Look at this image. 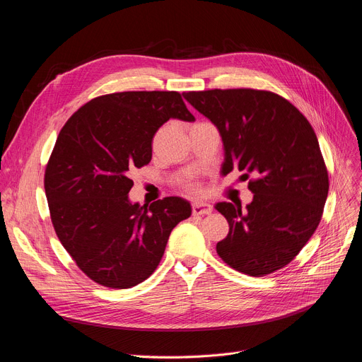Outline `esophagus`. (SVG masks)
Masks as SVG:
<instances>
[{
  "mask_svg": "<svg viewBox=\"0 0 362 362\" xmlns=\"http://www.w3.org/2000/svg\"><path fill=\"white\" fill-rule=\"evenodd\" d=\"M211 210H214V207H211V204H209L206 202L193 203V214L194 215H210Z\"/></svg>",
  "mask_w": 362,
  "mask_h": 362,
  "instance_id": "obj_1",
  "label": "esophagus"
}]
</instances>
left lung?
<instances>
[{"label": "left lung", "mask_w": 362, "mask_h": 362, "mask_svg": "<svg viewBox=\"0 0 362 362\" xmlns=\"http://www.w3.org/2000/svg\"><path fill=\"white\" fill-rule=\"evenodd\" d=\"M215 124L225 151L222 174L244 171L252 202H221L229 232L219 257L241 273L264 276L295 259L320 223L327 169L307 118L282 96L254 89L182 93Z\"/></svg>", "instance_id": "8db88e82"}]
</instances>
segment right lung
Wrapping results in <instances>:
<instances>
[{
	"label": "right lung",
	"instance_id": "obj_1",
	"mask_svg": "<svg viewBox=\"0 0 362 362\" xmlns=\"http://www.w3.org/2000/svg\"><path fill=\"white\" fill-rule=\"evenodd\" d=\"M193 122L178 92H121L92 99L62 127L45 171L51 221L62 247L96 284L127 289L158 267L191 206L166 197L132 203L130 171L152 159L168 119Z\"/></svg>",
	"mask_w": 362,
	"mask_h": 362
}]
</instances>
